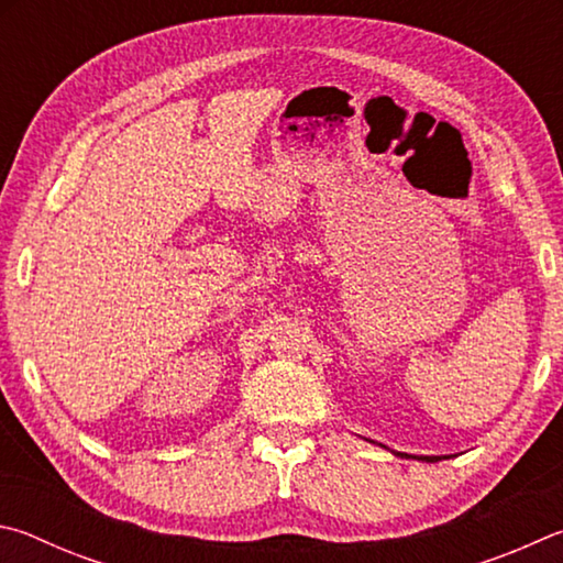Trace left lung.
<instances>
[{
	"label": "left lung",
	"instance_id": "8db88e82",
	"mask_svg": "<svg viewBox=\"0 0 563 563\" xmlns=\"http://www.w3.org/2000/svg\"><path fill=\"white\" fill-rule=\"evenodd\" d=\"M368 442H373V440H368ZM380 448H386V445H380ZM393 455H398V457H406V460H422V462H440V460H448L450 455H408V452H396V450H390Z\"/></svg>",
	"mask_w": 563,
	"mask_h": 563
}]
</instances>
